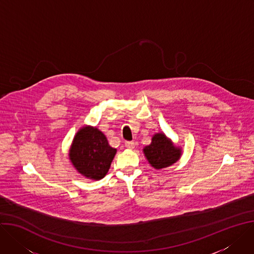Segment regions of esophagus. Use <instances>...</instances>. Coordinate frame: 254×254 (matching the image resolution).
I'll list each match as a JSON object with an SVG mask.
<instances>
[{"label":"esophagus","mask_w":254,"mask_h":254,"mask_svg":"<svg viewBox=\"0 0 254 254\" xmlns=\"http://www.w3.org/2000/svg\"><path fill=\"white\" fill-rule=\"evenodd\" d=\"M134 143L133 142H126L125 143V146H126V148L127 149H129V150H132L133 148H134Z\"/></svg>","instance_id":"34e87169"}]
</instances>
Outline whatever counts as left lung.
Here are the masks:
<instances>
[{
  "label": "left lung",
  "mask_w": 254,
  "mask_h": 254,
  "mask_svg": "<svg viewBox=\"0 0 254 254\" xmlns=\"http://www.w3.org/2000/svg\"><path fill=\"white\" fill-rule=\"evenodd\" d=\"M149 164L156 170L172 166L182 155L181 147L176 146L164 132H156L149 146L143 149Z\"/></svg>",
  "instance_id": "8db88e82"
}]
</instances>
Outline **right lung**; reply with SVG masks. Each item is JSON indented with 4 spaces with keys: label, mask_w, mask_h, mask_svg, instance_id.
<instances>
[{
    "label": "right lung",
    "mask_w": 254,
    "mask_h": 254,
    "mask_svg": "<svg viewBox=\"0 0 254 254\" xmlns=\"http://www.w3.org/2000/svg\"><path fill=\"white\" fill-rule=\"evenodd\" d=\"M117 149L109 146L105 134L96 127L84 126L75 134L68 150L72 165L87 179L100 180L108 172Z\"/></svg>",
    "instance_id": "add662e5"
}]
</instances>
